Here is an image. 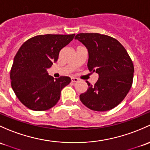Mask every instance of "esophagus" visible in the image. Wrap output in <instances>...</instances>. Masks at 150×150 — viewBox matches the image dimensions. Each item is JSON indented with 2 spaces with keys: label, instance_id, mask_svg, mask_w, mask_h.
<instances>
[{
  "label": "esophagus",
  "instance_id": "obj_1",
  "mask_svg": "<svg viewBox=\"0 0 150 150\" xmlns=\"http://www.w3.org/2000/svg\"><path fill=\"white\" fill-rule=\"evenodd\" d=\"M78 78H71V81L72 82V83H76V82H78Z\"/></svg>",
  "mask_w": 150,
  "mask_h": 150
}]
</instances>
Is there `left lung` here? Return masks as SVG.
<instances>
[{"instance_id":"1","label":"left lung","mask_w":150,"mask_h":150,"mask_svg":"<svg viewBox=\"0 0 150 150\" xmlns=\"http://www.w3.org/2000/svg\"><path fill=\"white\" fill-rule=\"evenodd\" d=\"M88 51V68L98 74L94 86L80 95L81 102L96 111L111 110L119 105L132 86L134 64L127 50L114 38L98 33H80L75 37Z\"/></svg>"}]
</instances>
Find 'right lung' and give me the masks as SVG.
<instances>
[{"label":"right lung","mask_w":150,"mask_h":150,"mask_svg":"<svg viewBox=\"0 0 150 150\" xmlns=\"http://www.w3.org/2000/svg\"><path fill=\"white\" fill-rule=\"evenodd\" d=\"M73 34L38 35L25 42L14 57L11 70V87L18 100L33 111H46L57 104L70 78L54 80L47 69L57 62L60 50Z\"/></svg>","instance_id":"right-lung-1"}]
</instances>
